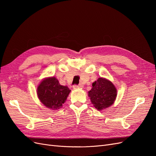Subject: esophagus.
Here are the masks:
<instances>
[{"instance_id": "34e87169", "label": "esophagus", "mask_w": 156, "mask_h": 156, "mask_svg": "<svg viewBox=\"0 0 156 156\" xmlns=\"http://www.w3.org/2000/svg\"><path fill=\"white\" fill-rule=\"evenodd\" d=\"M83 88V85H82V84H79V85H74V86H73V88H74V89Z\"/></svg>"}]
</instances>
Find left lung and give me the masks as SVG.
<instances>
[{
  "mask_svg": "<svg viewBox=\"0 0 156 156\" xmlns=\"http://www.w3.org/2000/svg\"><path fill=\"white\" fill-rule=\"evenodd\" d=\"M88 95L93 106L97 110L102 111L115 103L117 89L109 80L100 77L92 83V88L88 91Z\"/></svg>",
  "mask_w": 156,
  "mask_h": 156,
  "instance_id": "left-lung-1",
  "label": "left lung"
}]
</instances>
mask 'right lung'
<instances>
[{"mask_svg":"<svg viewBox=\"0 0 156 156\" xmlns=\"http://www.w3.org/2000/svg\"><path fill=\"white\" fill-rule=\"evenodd\" d=\"M71 90L67 86L60 85L55 77L44 78L37 88V96L47 108L59 109L67 100Z\"/></svg>","mask_w":156,"mask_h":156,"instance_id":"1","label":"right lung"}]
</instances>
